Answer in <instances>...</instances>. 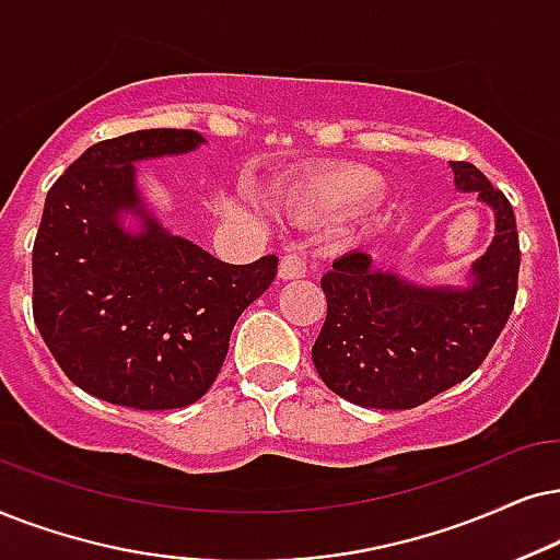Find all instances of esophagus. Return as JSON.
Here are the masks:
<instances>
[{
	"instance_id": "obj_1",
	"label": "esophagus",
	"mask_w": 560,
	"mask_h": 560,
	"mask_svg": "<svg viewBox=\"0 0 560 560\" xmlns=\"http://www.w3.org/2000/svg\"><path fill=\"white\" fill-rule=\"evenodd\" d=\"M310 260L304 248H289L284 256H281V266H279V276L281 279H302L307 276Z\"/></svg>"
}]
</instances>
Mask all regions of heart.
I'll return each instance as SVG.
<instances>
[{
  "mask_svg": "<svg viewBox=\"0 0 560 560\" xmlns=\"http://www.w3.org/2000/svg\"><path fill=\"white\" fill-rule=\"evenodd\" d=\"M378 189V176L363 166H335L294 186V207L304 218L332 220L363 202Z\"/></svg>",
  "mask_w": 560,
  "mask_h": 560,
  "instance_id": "b5f03b06",
  "label": "heart"
}]
</instances>
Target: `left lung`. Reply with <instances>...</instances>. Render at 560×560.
<instances>
[{
	"label": "left lung",
	"mask_w": 560,
	"mask_h": 560,
	"mask_svg": "<svg viewBox=\"0 0 560 560\" xmlns=\"http://www.w3.org/2000/svg\"><path fill=\"white\" fill-rule=\"evenodd\" d=\"M456 186L494 210V241L466 289L415 287L350 250L323 276L327 317L312 361L327 389L371 409H412L481 366L517 294L520 241L510 199L474 163L453 161Z\"/></svg>",
	"instance_id": "1"
}]
</instances>
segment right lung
Returning a JSON list of instances; mask_svg holds the SVG:
<instances>
[{
  "mask_svg": "<svg viewBox=\"0 0 560 560\" xmlns=\"http://www.w3.org/2000/svg\"><path fill=\"white\" fill-rule=\"evenodd\" d=\"M194 130H138L86 148L50 186L33 245V317L79 389L130 409H178L210 392L230 332L279 258L233 266L145 210L136 163L197 151ZM144 222L121 228V212Z\"/></svg>",
  "mask_w": 560,
  "mask_h": 560,
  "instance_id": "1",
  "label": "right lung"
}]
</instances>
